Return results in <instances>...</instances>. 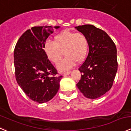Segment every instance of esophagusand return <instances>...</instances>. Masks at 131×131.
Masks as SVG:
<instances>
[{
	"label": "esophagus",
	"mask_w": 131,
	"mask_h": 131,
	"mask_svg": "<svg viewBox=\"0 0 131 131\" xmlns=\"http://www.w3.org/2000/svg\"><path fill=\"white\" fill-rule=\"evenodd\" d=\"M70 71H66V72H64V74H64V76H66V75H68V74H70Z\"/></svg>",
	"instance_id": "34e87169"
}]
</instances>
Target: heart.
<instances>
[{
	"mask_svg": "<svg viewBox=\"0 0 131 131\" xmlns=\"http://www.w3.org/2000/svg\"><path fill=\"white\" fill-rule=\"evenodd\" d=\"M44 50L48 58L56 64L65 54L66 57L58 65L60 71H64L73 67L76 62L80 64L85 60L89 53V41L83 33L64 30L55 35L53 41H46Z\"/></svg>",
	"mask_w": 131,
	"mask_h": 131,
	"instance_id": "1",
	"label": "heart"
}]
</instances>
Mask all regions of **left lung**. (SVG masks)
<instances>
[{
    "mask_svg": "<svg viewBox=\"0 0 131 131\" xmlns=\"http://www.w3.org/2000/svg\"><path fill=\"white\" fill-rule=\"evenodd\" d=\"M75 28L89 41V54L78 68L81 77L76 86L85 97L97 99L113 86L118 69L116 46L106 32L92 25Z\"/></svg>",
    "mask_w": 131,
    "mask_h": 131,
    "instance_id": "left-lung-1",
    "label": "left lung"
}]
</instances>
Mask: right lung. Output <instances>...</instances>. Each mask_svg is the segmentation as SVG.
<instances>
[{
  "mask_svg": "<svg viewBox=\"0 0 131 131\" xmlns=\"http://www.w3.org/2000/svg\"><path fill=\"white\" fill-rule=\"evenodd\" d=\"M59 27H32L21 35L14 50L18 84L31 100L39 103L51 100L60 87L62 76H57V70L44 50L46 39Z\"/></svg>",
  "mask_w": 131,
  "mask_h": 131,
  "instance_id": "obj_1",
  "label": "right lung"
}]
</instances>
